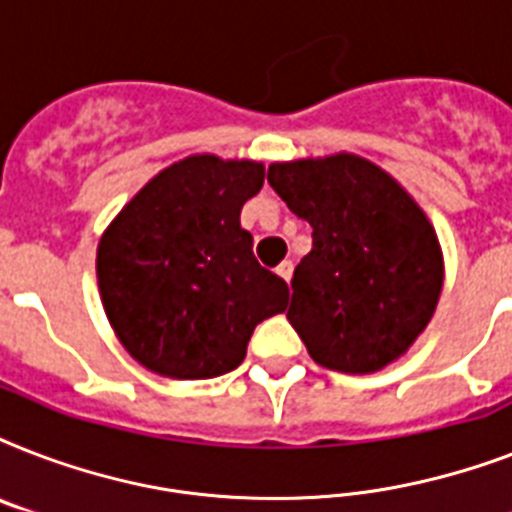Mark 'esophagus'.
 I'll use <instances>...</instances> for the list:
<instances>
[{"label":"esophagus","instance_id":"1","mask_svg":"<svg viewBox=\"0 0 512 512\" xmlns=\"http://www.w3.org/2000/svg\"><path fill=\"white\" fill-rule=\"evenodd\" d=\"M292 271H295V265H292V260H284V263L276 268V273H279L281 279L284 281H292Z\"/></svg>","mask_w":512,"mask_h":512}]
</instances>
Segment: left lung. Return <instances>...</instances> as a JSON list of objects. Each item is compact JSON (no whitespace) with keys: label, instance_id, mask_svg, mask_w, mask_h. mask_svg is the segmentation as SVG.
Wrapping results in <instances>:
<instances>
[{"label":"left lung","instance_id":"left-lung-1","mask_svg":"<svg viewBox=\"0 0 512 512\" xmlns=\"http://www.w3.org/2000/svg\"><path fill=\"white\" fill-rule=\"evenodd\" d=\"M268 183L313 228L287 319L316 364L366 374L396 361L436 311V231L390 175L350 154L268 167Z\"/></svg>","mask_w":512,"mask_h":512}]
</instances>
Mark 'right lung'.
Instances as JSON below:
<instances>
[{
  "instance_id": "add662e5",
  "label": "right lung",
  "mask_w": 512,
  "mask_h": 512,
  "mask_svg": "<svg viewBox=\"0 0 512 512\" xmlns=\"http://www.w3.org/2000/svg\"><path fill=\"white\" fill-rule=\"evenodd\" d=\"M263 177V164L188 156L159 172L103 233V308L151 372L172 380L233 372L257 324L287 308V281L257 263L239 220Z\"/></svg>"
}]
</instances>
